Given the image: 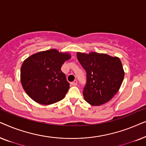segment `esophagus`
Wrapping results in <instances>:
<instances>
[{
    "label": "esophagus",
    "mask_w": 146,
    "mask_h": 146,
    "mask_svg": "<svg viewBox=\"0 0 146 146\" xmlns=\"http://www.w3.org/2000/svg\"><path fill=\"white\" fill-rule=\"evenodd\" d=\"M70 84H71V85H72V86H76V85L78 84L77 80H74V81L72 82H71Z\"/></svg>",
    "instance_id": "1"
}]
</instances>
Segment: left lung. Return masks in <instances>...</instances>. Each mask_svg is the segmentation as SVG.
Returning <instances> with one entry per match:
<instances>
[{
  "label": "left lung",
  "mask_w": 146,
  "mask_h": 146,
  "mask_svg": "<svg viewBox=\"0 0 146 146\" xmlns=\"http://www.w3.org/2000/svg\"><path fill=\"white\" fill-rule=\"evenodd\" d=\"M77 58L86 72L84 100L92 106L110 100L118 92L124 78L122 64L118 57L92 52H77Z\"/></svg>",
  "instance_id": "1"
}]
</instances>
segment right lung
<instances>
[{"instance_id":"right-lung-1","label":"right lung","mask_w":146,"mask_h":146,"mask_svg":"<svg viewBox=\"0 0 146 146\" xmlns=\"http://www.w3.org/2000/svg\"><path fill=\"white\" fill-rule=\"evenodd\" d=\"M70 58L69 53L56 49L38 52L27 58L21 66V81L29 96L43 105L62 100L70 84L61 67Z\"/></svg>"}]
</instances>
